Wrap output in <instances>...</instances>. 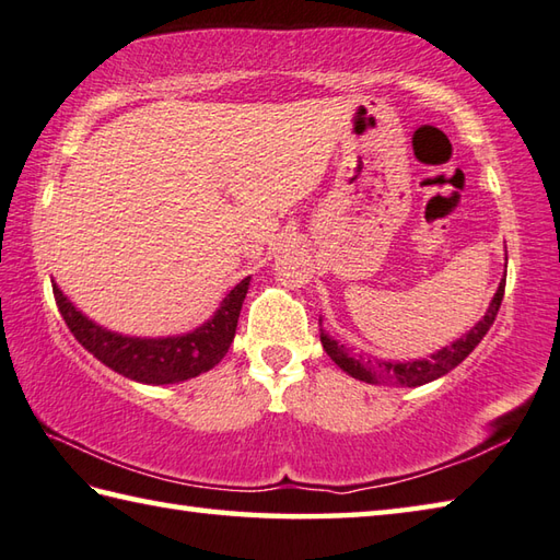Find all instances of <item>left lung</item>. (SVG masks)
<instances>
[{
  "instance_id": "1",
  "label": "left lung",
  "mask_w": 560,
  "mask_h": 560,
  "mask_svg": "<svg viewBox=\"0 0 560 560\" xmlns=\"http://www.w3.org/2000/svg\"><path fill=\"white\" fill-rule=\"evenodd\" d=\"M502 298H504V280L500 282L498 292H494L488 312H485L482 319L472 326L466 336H460L458 341H453L451 346L441 348V351L431 353L429 358H421V361L393 363V361H377V358L353 355L343 343L334 341L329 334H324V329H322V346H324V351L329 353L331 361L341 368V371H346L355 380H363V383L419 387V385L431 383V380L451 373L458 363L466 361V358L472 353V348H476L482 341V336L490 331L494 316H498V312H500ZM319 326H322V319H319Z\"/></svg>"
}]
</instances>
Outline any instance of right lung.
Wrapping results in <instances>:
<instances>
[{"label":"right lung","mask_w":560,"mask_h":560,"mask_svg":"<svg viewBox=\"0 0 560 560\" xmlns=\"http://www.w3.org/2000/svg\"><path fill=\"white\" fill-rule=\"evenodd\" d=\"M248 282L250 278L241 280L221 300L212 319L199 326V329L183 336H167V339H136V336L107 331L78 312L75 304L62 294L56 282H52V294H56L60 316L66 319L72 336L97 361L112 368L114 373L136 380V383L171 385L212 371L221 358L226 355L231 341H234Z\"/></svg>","instance_id":"1"}]
</instances>
